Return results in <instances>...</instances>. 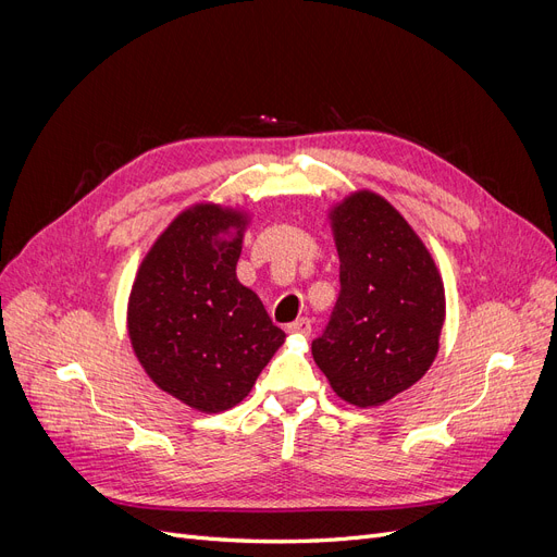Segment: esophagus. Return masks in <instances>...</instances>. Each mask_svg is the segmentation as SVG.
I'll return each instance as SVG.
<instances>
[{
    "label": "esophagus",
    "mask_w": 557,
    "mask_h": 557,
    "mask_svg": "<svg viewBox=\"0 0 557 557\" xmlns=\"http://www.w3.org/2000/svg\"><path fill=\"white\" fill-rule=\"evenodd\" d=\"M285 330H288L290 334H301V336H309V334H311V320H309V318H297L295 323H290V325L285 327Z\"/></svg>",
    "instance_id": "1"
}]
</instances>
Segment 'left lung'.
<instances>
[{"mask_svg":"<svg viewBox=\"0 0 557 557\" xmlns=\"http://www.w3.org/2000/svg\"><path fill=\"white\" fill-rule=\"evenodd\" d=\"M342 293L313 360L336 397L381 407L428 374L446 318L440 269L385 197L356 190L330 209Z\"/></svg>","mask_w":557,"mask_h":557,"instance_id":"left-lung-1","label":"left lung"}]
</instances>
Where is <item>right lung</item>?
Listing matches in <instances>:
<instances>
[{
    "label": "right lung",
    "instance_id": "right-lung-1",
    "mask_svg": "<svg viewBox=\"0 0 557 557\" xmlns=\"http://www.w3.org/2000/svg\"><path fill=\"white\" fill-rule=\"evenodd\" d=\"M250 213L197 201L150 246L127 299L134 356L160 391L201 413L250 393L285 332L237 278Z\"/></svg>",
    "mask_w": 557,
    "mask_h": 557
}]
</instances>
